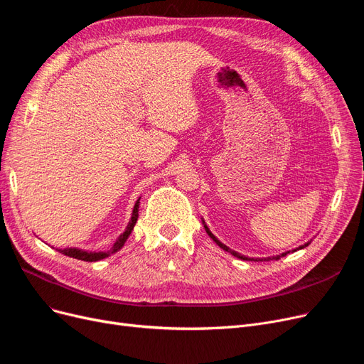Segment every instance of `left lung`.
<instances>
[{"mask_svg":"<svg viewBox=\"0 0 364 364\" xmlns=\"http://www.w3.org/2000/svg\"><path fill=\"white\" fill-rule=\"evenodd\" d=\"M204 230H205V232L207 234H209L210 235V238L215 241V243L220 247V249H223L225 252H230L231 255H234V256H237V257H240V259H243V261H255V259H249V257H246V256H243V255H240V253H237V252H234V250H231L230 247H227V246H225V245H222L220 243V241L210 232V230L209 228H207L205 227V225H204ZM309 245V241H308V243H305L304 246H301V247H298V249H295V250H291V252H296V250H299V249H304V247H306ZM287 253H290V252H286V253H282V255H277V256H272V257H265V259H259V261H269V259H275V261H277V259H280V257H283V256H286ZM256 261H257V259H256Z\"/></svg>","mask_w":364,"mask_h":364,"instance_id":"1","label":"left lung"}]
</instances>
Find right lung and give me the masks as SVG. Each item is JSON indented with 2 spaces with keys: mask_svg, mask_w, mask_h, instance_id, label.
Masks as SVG:
<instances>
[{
  "mask_svg": "<svg viewBox=\"0 0 364 364\" xmlns=\"http://www.w3.org/2000/svg\"><path fill=\"white\" fill-rule=\"evenodd\" d=\"M137 210H139V200L136 201V204L133 207V215H132V219H130V222L127 225L126 231L118 237V240L115 241L114 246L108 252H85V250L73 249V247L71 249H59V252L66 255V256H69V257H75V259H80V261H85V262H96V261H100V259H103V257H107V256L118 252L121 247L124 246L126 240L129 238L130 232L133 231V227H134V223L137 220V216H139V215H137Z\"/></svg>",
  "mask_w": 364,
  "mask_h": 364,
  "instance_id": "obj_1",
  "label": "right lung"
}]
</instances>
